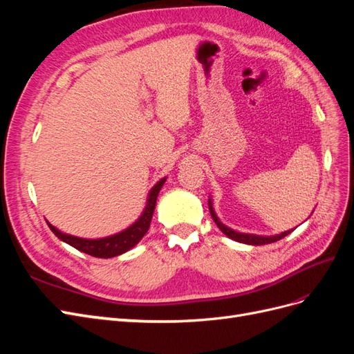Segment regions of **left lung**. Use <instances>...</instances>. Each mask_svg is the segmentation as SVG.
I'll list each match as a JSON object with an SVG mask.
<instances>
[{"instance_id": "left-lung-1", "label": "left lung", "mask_w": 354, "mask_h": 354, "mask_svg": "<svg viewBox=\"0 0 354 354\" xmlns=\"http://www.w3.org/2000/svg\"><path fill=\"white\" fill-rule=\"evenodd\" d=\"M208 207H209V212H211V217H212V220L216 221V224L218 226V229L226 234L227 238H230V239H233V241H236V242H241V243H246V245H266V243H272V242H276V241H279V239H282V238H285L286 234H289L291 233L294 229H291V230H286V232H282V233H279V234H272V236H261V234H254V233H242V232H236V230H233V229H230V227H227L226 224H223L221 221H220V218L217 217V214H216V211H214V205H212V199H211V196H209V199H208Z\"/></svg>"}]
</instances>
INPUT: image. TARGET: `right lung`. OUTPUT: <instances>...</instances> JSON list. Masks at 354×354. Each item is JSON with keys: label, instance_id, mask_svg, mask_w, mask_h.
<instances>
[{"label": "right lung", "instance_id": "add662e5", "mask_svg": "<svg viewBox=\"0 0 354 354\" xmlns=\"http://www.w3.org/2000/svg\"><path fill=\"white\" fill-rule=\"evenodd\" d=\"M165 180H167V177L160 178L158 183L151 189V192H149L146 207H145L143 212L140 214V217H138L131 224V226H128L125 230L111 234V236L97 238V239L78 238V236H73V234L60 232L57 227L53 226V224H50L48 221H47V224L51 229V232L55 233L60 241L73 246L75 250L88 254L91 257H97V259H112V257L121 255L127 251H130L131 248H134V246L140 242L142 238L147 233L149 226H151V221H152L153 211H155L156 198L159 195V190L162 189Z\"/></svg>", "mask_w": 354, "mask_h": 354}]
</instances>
